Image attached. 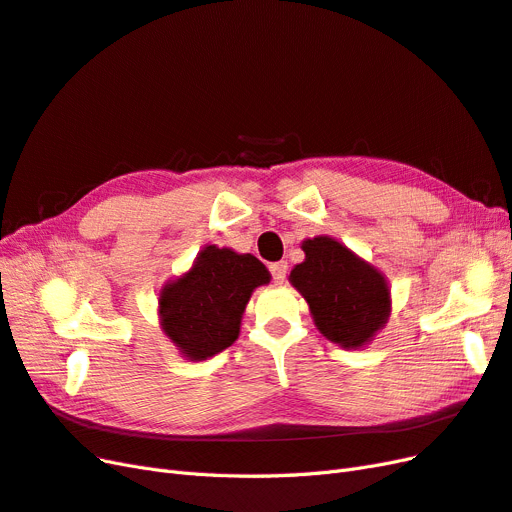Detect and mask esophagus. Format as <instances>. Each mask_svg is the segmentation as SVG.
Masks as SVG:
<instances>
[{
	"mask_svg": "<svg viewBox=\"0 0 512 512\" xmlns=\"http://www.w3.org/2000/svg\"><path fill=\"white\" fill-rule=\"evenodd\" d=\"M270 274L274 283H285L287 279V261H276V264H270Z\"/></svg>",
	"mask_w": 512,
	"mask_h": 512,
	"instance_id": "obj_1",
	"label": "esophagus"
}]
</instances>
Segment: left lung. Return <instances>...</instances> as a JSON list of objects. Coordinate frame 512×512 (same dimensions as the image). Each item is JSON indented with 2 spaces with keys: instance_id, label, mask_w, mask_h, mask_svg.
<instances>
[{
  "instance_id": "obj_1",
  "label": "left lung",
  "mask_w": 512,
  "mask_h": 512,
  "mask_svg": "<svg viewBox=\"0 0 512 512\" xmlns=\"http://www.w3.org/2000/svg\"><path fill=\"white\" fill-rule=\"evenodd\" d=\"M306 259L289 274L319 332L343 347H362L386 324L390 291L373 266L337 240L319 236L302 244Z\"/></svg>"
}]
</instances>
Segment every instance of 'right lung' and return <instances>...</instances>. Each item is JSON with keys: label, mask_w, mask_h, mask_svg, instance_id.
<instances>
[{"label": "right lung", "mask_w": 512, "mask_h": 512, "mask_svg": "<svg viewBox=\"0 0 512 512\" xmlns=\"http://www.w3.org/2000/svg\"><path fill=\"white\" fill-rule=\"evenodd\" d=\"M268 281L270 274L257 257L206 246L191 272L160 294L163 330L186 358H212L238 339L248 298Z\"/></svg>", "instance_id": "right-lung-1"}]
</instances>
